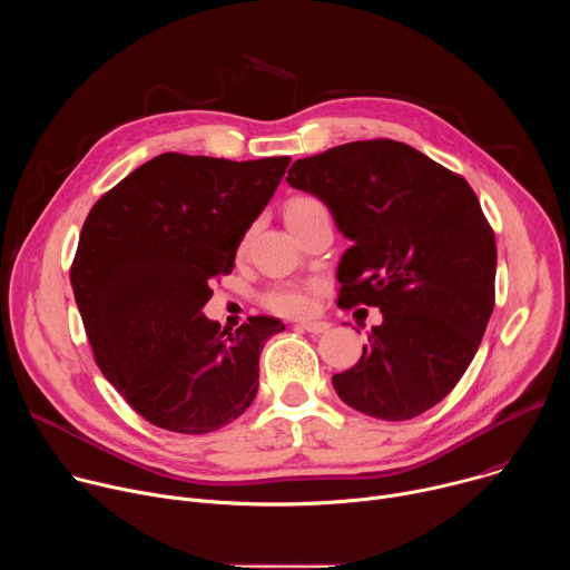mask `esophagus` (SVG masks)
I'll list each match as a JSON object with an SVG mask.
<instances>
[{
    "label": "esophagus",
    "mask_w": 570,
    "mask_h": 570,
    "mask_svg": "<svg viewBox=\"0 0 570 570\" xmlns=\"http://www.w3.org/2000/svg\"><path fill=\"white\" fill-rule=\"evenodd\" d=\"M297 327L304 330V332H308V334H324V332H327V330L332 327V324L324 322V320H308V322H299Z\"/></svg>",
    "instance_id": "esophagus-1"
}]
</instances>
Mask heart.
Returning <instances> with one entry per match:
<instances>
[{"mask_svg": "<svg viewBox=\"0 0 570 570\" xmlns=\"http://www.w3.org/2000/svg\"><path fill=\"white\" fill-rule=\"evenodd\" d=\"M327 207H324L317 198L311 196H297L286 205V223L293 227L311 216L324 214ZM311 295L306 288L299 286H277L275 291L268 293V306L284 313V315H304L311 311Z\"/></svg>", "mask_w": 570, "mask_h": 570, "instance_id": "heart-1", "label": "heart"}]
</instances>
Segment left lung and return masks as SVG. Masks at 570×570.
Segmentation results:
<instances>
[{
	"label": "left lung",
	"instance_id": "obj_1",
	"mask_svg": "<svg viewBox=\"0 0 570 570\" xmlns=\"http://www.w3.org/2000/svg\"><path fill=\"white\" fill-rule=\"evenodd\" d=\"M286 183L327 205L352 240L338 304L383 313L358 363L334 374L338 396L385 422L426 413L466 372L494 308L497 238L473 189L392 139L297 159Z\"/></svg>",
	"mask_w": 570,
	"mask_h": 570
}]
</instances>
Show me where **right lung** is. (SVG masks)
Segmentation results:
<instances>
[{
    "label": "right lung",
    "instance_id": "add662e5",
    "mask_svg": "<svg viewBox=\"0 0 570 570\" xmlns=\"http://www.w3.org/2000/svg\"><path fill=\"white\" fill-rule=\"evenodd\" d=\"M288 161L161 153L86 218L71 266L76 306L104 376L150 424L203 435L253 403L264 343L286 327L259 315L220 332L203 306Z\"/></svg>",
    "mask_w": 570,
    "mask_h": 570
}]
</instances>
